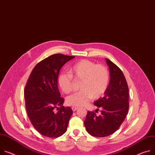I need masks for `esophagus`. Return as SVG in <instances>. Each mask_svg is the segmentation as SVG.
I'll return each instance as SVG.
<instances>
[{
	"label": "esophagus",
	"mask_w": 155,
	"mask_h": 155,
	"mask_svg": "<svg viewBox=\"0 0 155 155\" xmlns=\"http://www.w3.org/2000/svg\"><path fill=\"white\" fill-rule=\"evenodd\" d=\"M78 109V107H76V106H72V109L73 111H75V110H77Z\"/></svg>",
	"instance_id": "esophagus-1"
}]
</instances>
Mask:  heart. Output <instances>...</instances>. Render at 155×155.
<instances>
[{
    "label": "heart",
    "instance_id": "1",
    "mask_svg": "<svg viewBox=\"0 0 155 155\" xmlns=\"http://www.w3.org/2000/svg\"><path fill=\"white\" fill-rule=\"evenodd\" d=\"M69 74L61 73L58 83L62 91L69 93L73 89L72 77L81 80L80 91L69 96L67 103L76 107L85 106L91 99L101 97L107 89L110 75L108 69L103 65H96L89 60H81L69 68Z\"/></svg>",
    "mask_w": 155,
    "mask_h": 155
}]
</instances>
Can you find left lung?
I'll return each instance as SVG.
<instances>
[{
  "instance_id": "8db88e82",
  "label": "left lung",
  "mask_w": 155,
  "mask_h": 155,
  "mask_svg": "<svg viewBox=\"0 0 155 155\" xmlns=\"http://www.w3.org/2000/svg\"><path fill=\"white\" fill-rule=\"evenodd\" d=\"M106 61L110 81L104 96L94 102L96 106L102 108L101 113L97 116L94 111H88L84 121L87 131L96 137H107L114 133L125 119L129 107V88L123 72L110 60Z\"/></svg>"
}]
</instances>
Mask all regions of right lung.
I'll return each instance as SVG.
<instances>
[{"instance_id": "1", "label": "right lung", "mask_w": 155, "mask_h": 155, "mask_svg": "<svg viewBox=\"0 0 155 155\" xmlns=\"http://www.w3.org/2000/svg\"><path fill=\"white\" fill-rule=\"evenodd\" d=\"M74 58L61 54L50 55L36 65L27 81L25 88L27 114L34 128L44 136L59 137L67 129L73 111L63 106L64 100L61 97L58 79L61 68Z\"/></svg>"}]
</instances>
